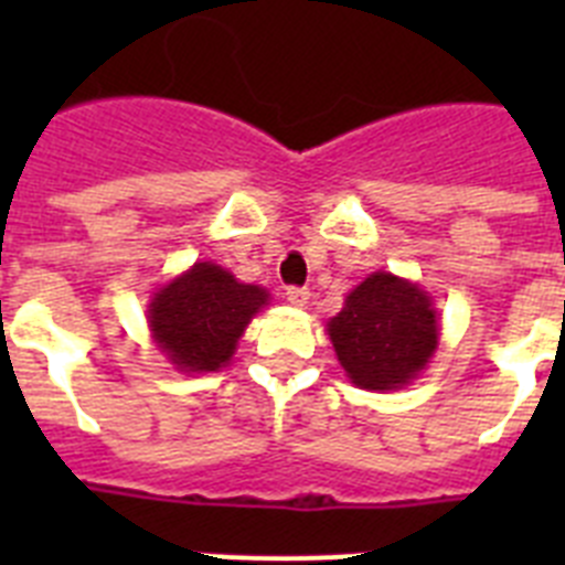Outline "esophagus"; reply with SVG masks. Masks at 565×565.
<instances>
[{
	"instance_id": "34e87169",
	"label": "esophagus",
	"mask_w": 565,
	"mask_h": 565,
	"mask_svg": "<svg viewBox=\"0 0 565 565\" xmlns=\"http://www.w3.org/2000/svg\"><path fill=\"white\" fill-rule=\"evenodd\" d=\"M286 299H288V302H291V306L302 308V306H308V299H311V291H308V288L291 286V288H288V291H286Z\"/></svg>"
}]
</instances>
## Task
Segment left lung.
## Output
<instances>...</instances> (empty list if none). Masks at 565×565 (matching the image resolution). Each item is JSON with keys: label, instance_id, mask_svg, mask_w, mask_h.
Masks as SVG:
<instances>
[{"label": "left lung", "instance_id": "8db88e82", "mask_svg": "<svg viewBox=\"0 0 565 565\" xmlns=\"http://www.w3.org/2000/svg\"><path fill=\"white\" fill-rule=\"evenodd\" d=\"M339 364L362 391H398L427 367L438 348L430 294L396 274L373 271L328 322Z\"/></svg>", "mask_w": 565, "mask_h": 565}]
</instances>
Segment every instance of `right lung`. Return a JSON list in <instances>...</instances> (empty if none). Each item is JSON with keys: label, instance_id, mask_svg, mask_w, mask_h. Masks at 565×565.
I'll use <instances>...</instances> for the list:
<instances>
[{"label": "right lung", "instance_id": "add662e5", "mask_svg": "<svg viewBox=\"0 0 565 565\" xmlns=\"http://www.w3.org/2000/svg\"><path fill=\"white\" fill-rule=\"evenodd\" d=\"M263 306L266 288L246 286L214 263H194L152 297L149 331L178 371H221Z\"/></svg>", "mask_w": 565, "mask_h": 565}]
</instances>
